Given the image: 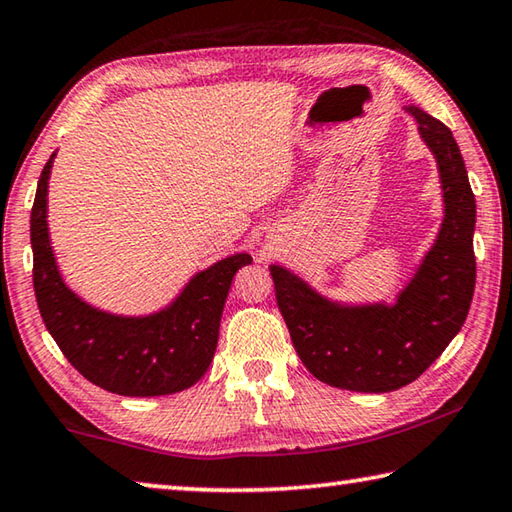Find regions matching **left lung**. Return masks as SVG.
I'll use <instances>...</instances> for the list:
<instances>
[{
  "instance_id": "1",
  "label": "left lung",
  "mask_w": 512,
  "mask_h": 512,
  "mask_svg": "<svg viewBox=\"0 0 512 512\" xmlns=\"http://www.w3.org/2000/svg\"><path fill=\"white\" fill-rule=\"evenodd\" d=\"M436 155L445 219L436 244L393 305H341L282 266H271L293 348L316 379L357 393H391L418 379L461 332L476 280V201L461 149L427 112L404 108Z\"/></svg>"
}]
</instances>
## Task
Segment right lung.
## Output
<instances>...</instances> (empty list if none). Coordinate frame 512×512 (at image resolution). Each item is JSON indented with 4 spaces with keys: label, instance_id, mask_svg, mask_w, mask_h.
Returning a JSON list of instances; mask_svg holds the SVG:
<instances>
[{
    "label": "right lung",
    "instance_id": "obj_1",
    "mask_svg": "<svg viewBox=\"0 0 512 512\" xmlns=\"http://www.w3.org/2000/svg\"><path fill=\"white\" fill-rule=\"evenodd\" d=\"M51 155L40 173L31 210L33 289L40 316L60 352L103 391L128 397L180 393L201 379L214 359L232 277L253 262L225 257L196 273L180 296L149 316H117L88 305L67 287L56 266L47 228Z\"/></svg>",
    "mask_w": 512,
    "mask_h": 512
}]
</instances>
